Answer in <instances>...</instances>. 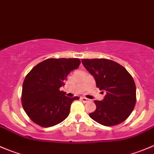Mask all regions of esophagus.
<instances>
[{
    "label": "esophagus",
    "instance_id": "34e87169",
    "mask_svg": "<svg viewBox=\"0 0 154 154\" xmlns=\"http://www.w3.org/2000/svg\"><path fill=\"white\" fill-rule=\"evenodd\" d=\"M81 99H82V101H84V102H87V101H89V99H87V98H85V97L81 98Z\"/></svg>",
    "mask_w": 154,
    "mask_h": 154
}]
</instances>
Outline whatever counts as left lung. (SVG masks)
<instances>
[{
    "label": "left lung",
    "mask_w": 154,
    "mask_h": 154,
    "mask_svg": "<svg viewBox=\"0 0 154 154\" xmlns=\"http://www.w3.org/2000/svg\"><path fill=\"white\" fill-rule=\"evenodd\" d=\"M82 61L94 77L96 87L106 93L102 101H94L96 109L89 114L90 118L104 126L123 122L136 104V85L133 77L124 66L112 60L87 58Z\"/></svg>",
    "instance_id": "1"
}]
</instances>
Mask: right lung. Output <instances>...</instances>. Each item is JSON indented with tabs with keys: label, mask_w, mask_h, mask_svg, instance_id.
I'll return each instance as SVG.
<instances>
[{
	"label": "right lung",
	"mask_w": 154,
	"mask_h": 154,
	"mask_svg": "<svg viewBox=\"0 0 154 154\" xmlns=\"http://www.w3.org/2000/svg\"><path fill=\"white\" fill-rule=\"evenodd\" d=\"M81 64L79 58H48L32 68L23 83L21 102L30 119L49 128L58 125L69 116L70 106L79 98L65 96L60 88L69 72Z\"/></svg>",
	"instance_id": "add662e5"
}]
</instances>
